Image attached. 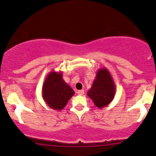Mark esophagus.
I'll return each mask as SVG.
<instances>
[{"mask_svg":"<svg viewBox=\"0 0 156 156\" xmlns=\"http://www.w3.org/2000/svg\"><path fill=\"white\" fill-rule=\"evenodd\" d=\"M77 94L79 95H83L84 94V90H80L77 91Z\"/></svg>","mask_w":156,"mask_h":156,"instance_id":"34e87169","label":"esophagus"}]
</instances>
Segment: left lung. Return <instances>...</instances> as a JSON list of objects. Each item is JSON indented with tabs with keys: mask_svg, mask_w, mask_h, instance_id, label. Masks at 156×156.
<instances>
[{
	"mask_svg": "<svg viewBox=\"0 0 156 156\" xmlns=\"http://www.w3.org/2000/svg\"><path fill=\"white\" fill-rule=\"evenodd\" d=\"M115 94L116 86L111 73L106 68L99 69L87 95L96 107L101 109L113 101Z\"/></svg>",
	"mask_w": 156,
	"mask_h": 156,
	"instance_id": "1",
	"label": "left lung"
}]
</instances>
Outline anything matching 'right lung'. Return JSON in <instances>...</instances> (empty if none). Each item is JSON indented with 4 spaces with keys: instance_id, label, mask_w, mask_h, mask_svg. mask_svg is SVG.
Masks as SVG:
<instances>
[{
    "instance_id": "add662e5",
    "label": "right lung",
    "mask_w": 156,
    "mask_h": 156,
    "mask_svg": "<svg viewBox=\"0 0 156 156\" xmlns=\"http://www.w3.org/2000/svg\"><path fill=\"white\" fill-rule=\"evenodd\" d=\"M73 94V89L62 79L61 71H51L47 75L42 88V97L49 108L61 111Z\"/></svg>"
}]
</instances>
